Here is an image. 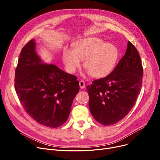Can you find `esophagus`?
Returning <instances> with one entry per match:
<instances>
[{
    "label": "esophagus",
    "instance_id": "esophagus-1",
    "mask_svg": "<svg viewBox=\"0 0 160 160\" xmlns=\"http://www.w3.org/2000/svg\"><path fill=\"white\" fill-rule=\"evenodd\" d=\"M79 85H80V88L81 89H83V88H85V87H86L85 82H83V81H82V80L80 81V82H79Z\"/></svg>",
    "mask_w": 160,
    "mask_h": 160
}]
</instances>
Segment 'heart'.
<instances>
[{
	"instance_id": "b5f03b06",
	"label": "heart",
	"mask_w": 160,
	"mask_h": 160,
	"mask_svg": "<svg viewBox=\"0 0 160 160\" xmlns=\"http://www.w3.org/2000/svg\"><path fill=\"white\" fill-rule=\"evenodd\" d=\"M74 50L66 48L63 53V61L71 73L75 72L84 61V67L95 78L104 77L115 68L119 58L117 47L98 38H89L78 41L74 44Z\"/></svg>"
}]
</instances>
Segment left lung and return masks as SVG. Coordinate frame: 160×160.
I'll use <instances>...</instances> for the list:
<instances>
[{"label":"left lung","mask_w":160,"mask_h":160,"mask_svg":"<svg viewBox=\"0 0 160 160\" xmlns=\"http://www.w3.org/2000/svg\"><path fill=\"white\" fill-rule=\"evenodd\" d=\"M143 69L139 54L130 41L113 71L87 86L93 118L105 126L122 120L135 104L142 86Z\"/></svg>","instance_id":"left-lung-1"}]
</instances>
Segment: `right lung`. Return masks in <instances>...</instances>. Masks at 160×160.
<instances>
[{"mask_svg":"<svg viewBox=\"0 0 160 160\" xmlns=\"http://www.w3.org/2000/svg\"><path fill=\"white\" fill-rule=\"evenodd\" d=\"M17 95L27 113L50 128L64 124L79 92L77 78L54 64L43 63L30 40L22 48L15 74Z\"/></svg>","mask_w":160,"mask_h":160,"instance_id":"obj_1","label":"right lung"}]
</instances>
